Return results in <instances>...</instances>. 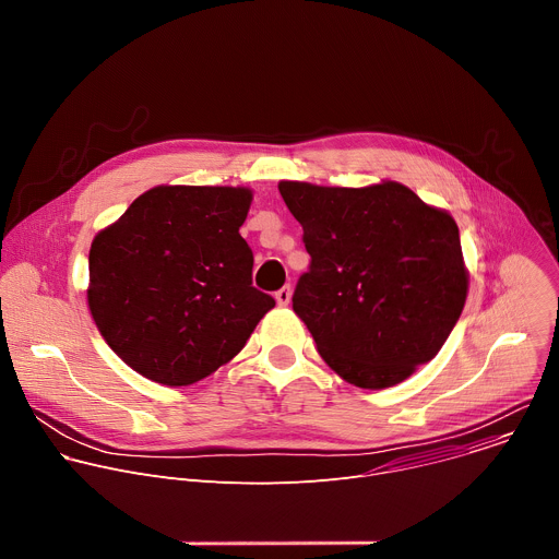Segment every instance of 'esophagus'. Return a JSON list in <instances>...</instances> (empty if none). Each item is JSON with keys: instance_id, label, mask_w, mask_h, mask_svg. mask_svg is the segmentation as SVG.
<instances>
[{"instance_id": "34e87169", "label": "esophagus", "mask_w": 559, "mask_h": 559, "mask_svg": "<svg viewBox=\"0 0 559 559\" xmlns=\"http://www.w3.org/2000/svg\"><path fill=\"white\" fill-rule=\"evenodd\" d=\"M276 300H278V305H289V300H292V287H289V285L281 287V289L276 292Z\"/></svg>"}]
</instances>
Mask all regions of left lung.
<instances>
[{
  "instance_id": "1",
  "label": "left lung",
  "mask_w": 559,
  "mask_h": 559,
  "mask_svg": "<svg viewBox=\"0 0 559 559\" xmlns=\"http://www.w3.org/2000/svg\"><path fill=\"white\" fill-rule=\"evenodd\" d=\"M278 192L311 257L292 305L323 360L349 384L386 389L436 358L468 292L453 216L397 181Z\"/></svg>"
}]
</instances>
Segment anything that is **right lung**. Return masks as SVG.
I'll list each match as a JSON object with an SVG mask.
<instances>
[{
  "mask_svg": "<svg viewBox=\"0 0 559 559\" xmlns=\"http://www.w3.org/2000/svg\"><path fill=\"white\" fill-rule=\"evenodd\" d=\"M250 188L156 186L91 246L88 307L110 349L136 373L188 386L241 352L276 305L252 287L238 227Z\"/></svg>",
  "mask_w": 559,
  "mask_h": 559,
  "instance_id": "obj_1",
  "label": "right lung"
}]
</instances>
